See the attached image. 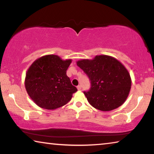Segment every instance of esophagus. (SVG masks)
<instances>
[{"label":"esophagus","instance_id":"34e87169","mask_svg":"<svg viewBox=\"0 0 154 154\" xmlns=\"http://www.w3.org/2000/svg\"><path fill=\"white\" fill-rule=\"evenodd\" d=\"M77 90H80L81 89H82V85H77Z\"/></svg>","mask_w":154,"mask_h":154}]
</instances>
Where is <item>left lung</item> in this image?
I'll use <instances>...</instances> for the list:
<instances>
[{"label":"left lung","instance_id":"8db88e82","mask_svg":"<svg viewBox=\"0 0 154 154\" xmlns=\"http://www.w3.org/2000/svg\"><path fill=\"white\" fill-rule=\"evenodd\" d=\"M77 64L90 79V89L83 93L93 107L109 111L125 102L131 88V79L120 62L100 55L93 60H81Z\"/></svg>","mask_w":154,"mask_h":154}]
</instances>
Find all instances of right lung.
I'll return each mask as SVG.
<instances>
[{"label":"right lung","mask_w":154,"mask_h":154,"mask_svg":"<svg viewBox=\"0 0 154 154\" xmlns=\"http://www.w3.org/2000/svg\"><path fill=\"white\" fill-rule=\"evenodd\" d=\"M71 62L56 55H47L31 64L26 74L25 88L36 105L51 110L71 100L72 94L77 91L66 75Z\"/></svg>","instance_id":"1"}]
</instances>
